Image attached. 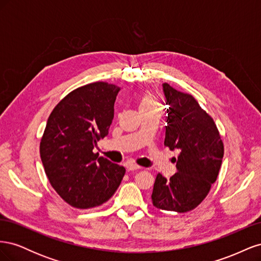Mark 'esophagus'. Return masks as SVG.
Wrapping results in <instances>:
<instances>
[{
  "mask_svg": "<svg viewBox=\"0 0 261 261\" xmlns=\"http://www.w3.org/2000/svg\"><path fill=\"white\" fill-rule=\"evenodd\" d=\"M126 168H127L128 171H136V170H139L140 167L135 163H132V162H128L127 164H126Z\"/></svg>",
  "mask_w": 261,
  "mask_h": 261,
  "instance_id": "34e87169",
  "label": "esophagus"
}]
</instances>
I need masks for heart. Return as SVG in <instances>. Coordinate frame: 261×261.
I'll list each match as a JSON object with an SVG mask.
<instances>
[{
  "instance_id": "obj_1",
  "label": "heart",
  "mask_w": 261,
  "mask_h": 261,
  "mask_svg": "<svg viewBox=\"0 0 261 261\" xmlns=\"http://www.w3.org/2000/svg\"><path fill=\"white\" fill-rule=\"evenodd\" d=\"M153 103H158V101L155 100V98H153L152 96H150V94H147V96H145V97H144V99L141 100L140 107L149 106V105H153Z\"/></svg>"
}]
</instances>
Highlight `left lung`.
Instances as JSON below:
<instances>
[{"instance_id": "left-lung-1", "label": "left lung", "mask_w": 261, "mask_h": 261, "mask_svg": "<svg viewBox=\"0 0 261 261\" xmlns=\"http://www.w3.org/2000/svg\"><path fill=\"white\" fill-rule=\"evenodd\" d=\"M169 106L164 145L178 150L177 172L169 179L158 174L151 199L161 210L184 213L206 198L222 163L224 148L217 125L191 94L163 84Z\"/></svg>"}]
</instances>
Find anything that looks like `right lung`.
<instances>
[{
  "label": "right lung",
  "mask_w": 261,
  "mask_h": 261,
  "mask_svg": "<svg viewBox=\"0 0 261 261\" xmlns=\"http://www.w3.org/2000/svg\"><path fill=\"white\" fill-rule=\"evenodd\" d=\"M120 87L97 82L75 89L50 114L40 156L52 187L77 209L107 202L116 192L125 168L92 150L105 138L114 117Z\"/></svg>",
  "instance_id": "right-lung-1"
}]
</instances>
